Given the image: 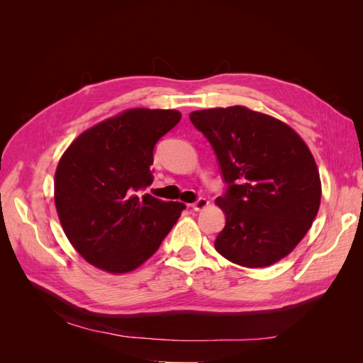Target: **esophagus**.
I'll list each match as a JSON object with an SVG mask.
<instances>
[{
    "mask_svg": "<svg viewBox=\"0 0 363 363\" xmlns=\"http://www.w3.org/2000/svg\"><path fill=\"white\" fill-rule=\"evenodd\" d=\"M207 204H208V201H207L206 199H203V196H200L199 200H196L195 203H192V204H191V207L194 208L195 212H199V211H203L204 207H207Z\"/></svg>",
    "mask_w": 363,
    "mask_h": 363,
    "instance_id": "esophagus-1",
    "label": "esophagus"
}]
</instances>
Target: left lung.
I'll return each mask as SVG.
<instances>
[{
  "mask_svg": "<svg viewBox=\"0 0 363 363\" xmlns=\"http://www.w3.org/2000/svg\"><path fill=\"white\" fill-rule=\"evenodd\" d=\"M189 118L212 145L227 186L216 199L225 215L216 251L248 268L288 256L321 201L320 172L303 139L281 121L242 106Z\"/></svg>",
  "mask_w": 363,
  "mask_h": 363,
  "instance_id": "1",
  "label": "left lung"
}]
</instances>
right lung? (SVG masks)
Masks as SVG:
<instances>
[{"label":"right lung","mask_w":363,"mask_h":363,"mask_svg":"<svg viewBox=\"0 0 363 363\" xmlns=\"http://www.w3.org/2000/svg\"><path fill=\"white\" fill-rule=\"evenodd\" d=\"M177 111L130 108L86 130L62 156L54 203L72 247L96 268L133 271L150 259L186 206L140 195L152 151L179 124Z\"/></svg>","instance_id":"right-lung-1"}]
</instances>
